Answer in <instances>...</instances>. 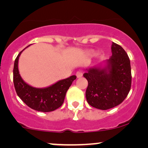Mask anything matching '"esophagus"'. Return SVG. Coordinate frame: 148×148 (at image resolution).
Wrapping results in <instances>:
<instances>
[{
  "mask_svg": "<svg viewBox=\"0 0 148 148\" xmlns=\"http://www.w3.org/2000/svg\"><path fill=\"white\" fill-rule=\"evenodd\" d=\"M82 75H83V73L82 71H77V72L76 73V76H77V78L82 77Z\"/></svg>",
  "mask_w": 148,
  "mask_h": 148,
  "instance_id": "1",
  "label": "esophagus"
}]
</instances>
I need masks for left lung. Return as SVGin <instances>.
Returning <instances> with one entry per match:
<instances>
[{
  "label": "left lung",
  "instance_id": "8db88e82",
  "mask_svg": "<svg viewBox=\"0 0 148 148\" xmlns=\"http://www.w3.org/2000/svg\"><path fill=\"white\" fill-rule=\"evenodd\" d=\"M112 53L105 65L90 68L83 75L88 81L86 91L88 103L102 110L120 105L131 88V66L127 54L122 47L114 42Z\"/></svg>",
  "mask_w": 148,
  "mask_h": 148
}]
</instances>
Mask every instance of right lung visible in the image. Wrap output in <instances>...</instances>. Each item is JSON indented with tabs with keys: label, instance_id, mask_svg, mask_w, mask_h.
Instances as JSON below:
<instances>
[{
	"label": "right lung",
	"instance_id": "obj_1",
	"mask_svg": "<svg viewBox=\"0 0 148 148\" xmlns=\"http://www.w3.org/2000/svg\"><path fill=\"white\" fill-rule=\"evenodd\" d=\"M24 50L19 53L14 65L13 81L16 92L24 103L31 109L42 112H53L62 105L66 93L76 79V76L72 75L62 79L48 87H33L24 82L19 74L18 59Z\"/></svg>",
	"mask_w": 148,
	"mask_h": 148
}]
</instances>
